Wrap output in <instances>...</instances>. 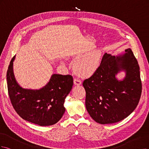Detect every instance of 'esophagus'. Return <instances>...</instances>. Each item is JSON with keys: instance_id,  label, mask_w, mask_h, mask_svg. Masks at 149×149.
<instances>
[{"instance_id": "34e87169", "label": "esophagus", "mask_w": 149, "mask_h": 149, "mask_svg": "<svg viewBox=\"0 0 149 149\" xmlns=\"http://www.w3.org/2000/svg\"><path fill=\"white\" fill-rule=\"evenodd\" d=\"M74 84L75 85H80L81 84V80L80 79L75 78L74 79Z\"/></svg>"}]
</instances>
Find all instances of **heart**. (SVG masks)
I'll use <instances>...</instances> for the list:
<instances>
[{
    "label": "heart",
    "instance_id": "1",
    "mask_svg": "<svg viewBox=\"0 0 149 149\" xmlns=\"http://www.w3.org/2000/svg\"><path fill=\"white\" fill-rule=\"evenodd\" d=\"M74 68L77 72L82 76H89L97 70L100 64L101 54L98 51H94L88 54H80L77 57Z\"/></svg>",
    "mask_w": 149,
    "mask_h": 149
}]
</instances>
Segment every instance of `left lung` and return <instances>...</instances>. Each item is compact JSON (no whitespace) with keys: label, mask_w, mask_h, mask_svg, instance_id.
Here are the masks:
<instances>
[{"label":"left lung","mask_w":149,"mask_h":149,"mask_svg":"<svg viewBox=\"0 0 149 149\" xmlns=\"http://www.w3.org/2000/svg\"><path fill=\"white\" fill-rule=\"evenodd\" d=\"M119 56L103 55L98 68L83 86L86 92L85 107L97 123L105 124L127 118L137 107L142 93L140 68L132 50ZM126 72L123 81L116 75Z\"/></svg>","instance_id":"left-lung-1"}]
</instances>
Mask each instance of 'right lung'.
I'll use <instances>...</instances> for the list:
<instances>
[{"label":"right lung","instance_id":"obj_1","mask_svg":"<svg viewBox=\"0 0 149 149\" xmlns=\"http://www.w3.org/2000/svg\"><path fill=\"white\" fill-rule=\"evenodd\" d=\"M12 59L7 72L8 93L11 103L23 119L41 126L53 125L65 113V98L73 85L70 75L53 74L45 87L39 90L25 89L17 82Z\"/></svg>","mask_w":149,"mask_h":149}]
</instances>
